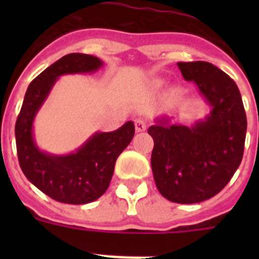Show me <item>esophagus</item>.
Listing matches in <instances>:
<instances>
[{
  "instance_id": "1",
  "label": "esophagus",
  "mask_w": 259,
  "mask_h": 259,
  "mask_svg": "<svg viewBox=\"0 0 259 259\" xmlns=\"http://www.w3.org/2000/svg\"><path fill=\"white\" fill-rule=\"evenodd\" d=\"M135 127H136L137 132H143L146 130V122L143 118H137L135 120Z\"/></svg>"
}]
</instances>
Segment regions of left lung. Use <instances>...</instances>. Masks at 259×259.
<instances>
[{
    "mask_svg": "<svg viewBox=\"0 0 259 259\" xmlns=\"http://www.w3.org/2000/svg\"><path fill=\"white\" fill-rule=\"evenodd\" d=\"M187 81L197 85L210 113L192 125L159 116L148 128L154 140L152 171L159 193L171 202L214 197L241 163L246 115L236 83L209 62H179Z\"/></svg>",
    "mask_w": 259,
    "mask_h": 259,
    "instance_id": "8db88e82",
    "label": "left lung"
}]
</instances>
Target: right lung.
<instances>
[{"instance_id":"right-lung-1","label":"right lung","mask_w":259,"mask_h":259,"mask_svg":"<svg viewBox=\"0 0 259 259\" xmlns=\"http://www.w3.org/2000/svg\"><path fill=\"white\" fill-rule=\"evenodd\" d=\"M102 66L101 59L89 54L71 53L62 57L32 80L15 123L23 174L36 188L58 202L83 205L101 197L109 188L116 158L134 139L135 124L130 120L113 132H95L68 154H53L36 144L33 122L59 76L92 74Z\"/></svg>"}]
</instances>
